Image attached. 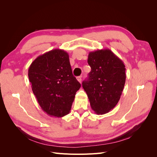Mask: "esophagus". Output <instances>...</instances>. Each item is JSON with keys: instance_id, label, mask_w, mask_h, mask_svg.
<instances>
[{"instance_id": "1", "label": "esophagus", "mask_w": 157, "mask_h": 157, "mask_svg": "<svg viewBox=\"0 0 157 157\" xmlns=\"http://www.w3.org/2000/svg\"><path fill=\"white\" fill-rule=\"evenodd\" d=\"M77 79L80 83H81V81H82V77H81V76H80V77H77Z\"/></svg>"}]
</instances>
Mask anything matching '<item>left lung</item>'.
I'll list each match as a JSON object with an SVG mask.
<instances>
[{"mask_svg":"<svg viewBox=\"0 0 157 157\" xmlns=\"http://www.w3.org/2000/svg\"><path fill=\"white\" fill-rule=\"evenodd\" d=\"M88 63L91 71L82 87L92 110L103 115L115 107L121 98L126 77L125 65L109 49L90 52Z\"/></svg>","mask_w":157,"mask_h":157,"instance_id":"8db88e82","label":"left lung"}]
</instances>
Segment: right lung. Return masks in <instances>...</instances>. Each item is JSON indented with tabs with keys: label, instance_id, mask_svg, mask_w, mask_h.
Returning a JSON list of instances; mask_svg holds the SVG:
<instances>
[{
	"label": "right lung",
	"instance_id": "add662e5",
	"mask_svg": "<svg viewBox=\"0 0 157 157\" xmlns=\"http://www.w3.org/2000/svg\"><path fill=\"white\" fill-rule=\"evenodd\" d=\"M28 77L47 115L60 118L69 113L80 84L72 73L67 52L54 49L38 56L29 66Z\"/></svg>",
	"mask_w": 157,
	"mask_h": 157
}]
</instances>
